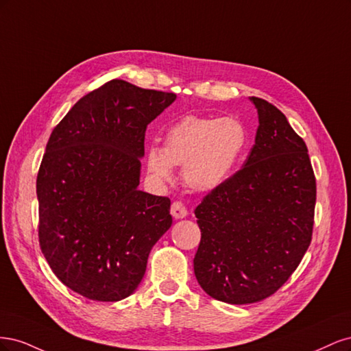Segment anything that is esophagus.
<instances>
[{
    "label": "esophagus",
    "instance_id": "obj_1",
    "mask_svg": "<svg viewBox=\"0 0 351 351\" xmlns=\"http://www.w3.org/2000/svg\"><path fill=\"white\" fill-rule=\"evenodd\" d=\"M171 215L176 219H183L187 217V209L182 204V202H174V204L171 205Z\"/></svg>",
    "mask_w": 351,
    "mask_h": 351
}]
</instances>
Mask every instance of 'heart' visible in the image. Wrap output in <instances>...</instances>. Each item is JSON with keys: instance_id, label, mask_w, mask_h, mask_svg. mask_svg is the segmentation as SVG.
<instances>
[{"instance_id": "b5f03b06", "label": "heart", "mask_w": 351, "mask_h": 351, "mask_svg": "<svg viewBox=\"0 0 351 351\" xmlns=\"http://www.w3.org/2000/svg\"><path fill=\"white\" fill-rule=\"evenodd\" d=\"M246 146L247 130L237 119L184 115L165 130L161 149H147L146 168L158 182H169L173 165H183L184 183L210 193L231 177Z\"/></svg>"}]
</instances>
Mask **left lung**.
I'll return each instance as SVG.
<instances>
[{
	"label": "left lung",
	"instance_id": "obj_1",
	"mask_svg": "<svg viewBox=\"0 0 351 351\" xmlns=\"http://www.w3.org/2000/svg\"><path fill=\"white\" fill-rule=\"evenodd\" d=\"M249 99L259 125L246 162L195 210L196 280L230 304L261 302L290 278L311 244L316 202L306 143L277 107Z\"/></svg>",
	"mask_w": 351,
	"mask_h": 351
}]
</instances>
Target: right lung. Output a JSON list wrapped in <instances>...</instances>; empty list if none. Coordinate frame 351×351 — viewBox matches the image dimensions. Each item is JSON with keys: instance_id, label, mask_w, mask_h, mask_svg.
<instances>
[{"instance_id": "right-lung-1", "label": "right lung", "mask_w": 351, "mask_h": 351, "mask_svg": "<svg viewBox=\"0 0 351 351\" xmlns=\"http://www.w3.org/2000/svg\"><path fill=\"white\" fill-rule=\"evenodd\" d=\"M176 98L115 79L51 133L36 180L39 244L57 278L86 299L133 294L173 224L171 200L139 183L146 127Z\"/></svg>"}]
</instances>
